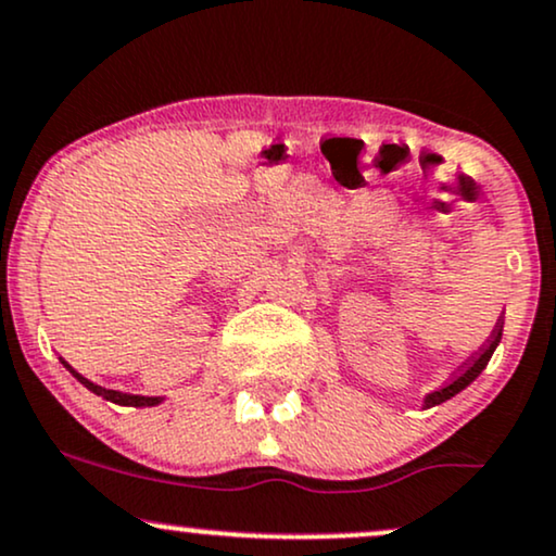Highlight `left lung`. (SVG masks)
<instances>
[{"instance_id":"1","label":"left lung","mask_w":556,"mask_h":556,"mask_svg":"<svg viewBox=\"0 0 556 556\" xmlns=\"http://www.w3.org/2000/svg\"><path fill=\"white\" fill-rule=\"evenodd\" d=\"M500 339H503V316H500L497 326H494V331H492V337L486 339V344L481 346V350L477 352V357H473L471 363H466V367H460L458 376L453 378L451 383L443 386V388H440V391H434V393H430V396L425 399V406H427V409H430V406H434V404H443V401H447L451 396H456L458 391H464V388L469 386L471 380L477 378L481 370H484L486 363H490V357H492L494 346L500 344Z\"/></svg>"}]
</instances>
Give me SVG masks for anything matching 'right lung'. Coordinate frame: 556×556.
I'll return each instance as SVG.
<instances>
[{
	"label": "right lung",
	"instance_id": "right-lung-1",
	"mask_svg": "<svg viewBox=\"0 0 556 556\" xmlns=\"http://www.w3.org/2000/svg\"><path fill=\"white\" fill-rule=\"evenodd\" d=\"M66 367H70V365H66ZM70 370H72V367H70ZM72 376H75L85 388H90L92 393H98V396H103L105 401H113V404H122V406H155V404H160V399H152V396H129V393H118V391H109V388H100L96 383H90V380L83 378L75 370H72Z\"/></svg>",
	"mask_w": 556,
	"mask_h": 556
}]
</instances>
